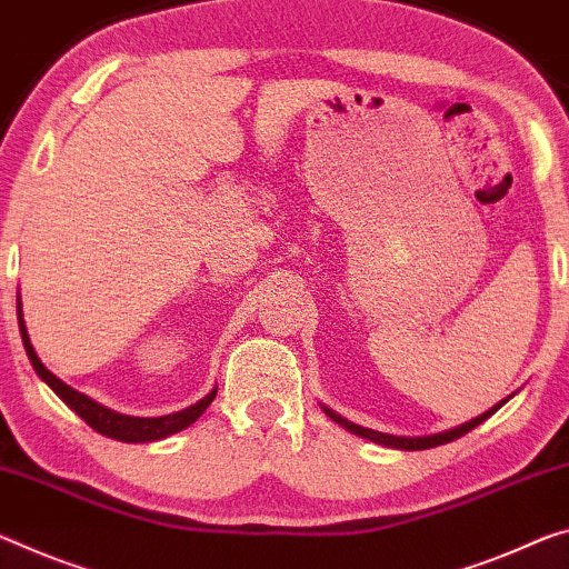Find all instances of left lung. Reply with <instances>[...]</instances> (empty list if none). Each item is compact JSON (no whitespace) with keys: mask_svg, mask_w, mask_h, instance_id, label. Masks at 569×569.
Segmentation results:
<instances>
[{"mask_svg":"<svg viewBox=\"0 0 569 569\" xmlns=\"http://www.w3.org/2000/svg\"><path fill=\"white\" fill-rule=\"evenodd\" d=\"M503 402H507V400H503ZM503 402H499V405H496V408H491V410H486L483 415H479V418H473L471 422H466V426H461V428L438 432V436H428V438H398V436H387V432H377V430H369V428H362V426H355V422L345 420V418H341V415L331 412L329 408H323V410H327L329 418L337 420L339 426H345L347 430L357 432V436H362V438H367V440H375V443H382V446H390V448H405V450H426V448L443 446V443H450V440L466 436L468 430H473L476 426H481V422H483L486 418H491V415H493L496 410H499Z\"/></svg>","mask_w":569,"mask_h":569,"instance_id":"8db88e82","label":"left lung"}]
</instances>
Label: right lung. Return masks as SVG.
I'll return each instance as SVG.
<instances>
[{
    "label": "right lung",
    "mask_w": 569,
    "mask_h": 569,
    "mask_svg": "<svg viewBox=\"0 0 569 569\" xmlns=\"http://www.w3.org/2000/svg\"><path fill=\"white\" fill-rule=\"evenodd\" d=\"M20 331H22V345L27 349V357H30L34 372H38L42 380L52 387V392H56L70 410H76L96 432H101V436H108L113 440H123V443H149V440H159V438L171 436V432L184 430L187 426H192V422L200 418L207 408H210L214 395H218V390H212L207 398L192 405V408L174 412V415H164V418H131V415H119V412L108 410V408H103V405H98L90 398H86L83 392L73 390V387H68L40 362L30 345V337H27L22 311H20Z\"/></svg>",
    "instance_id": "obj_1"
}]
</instances>
